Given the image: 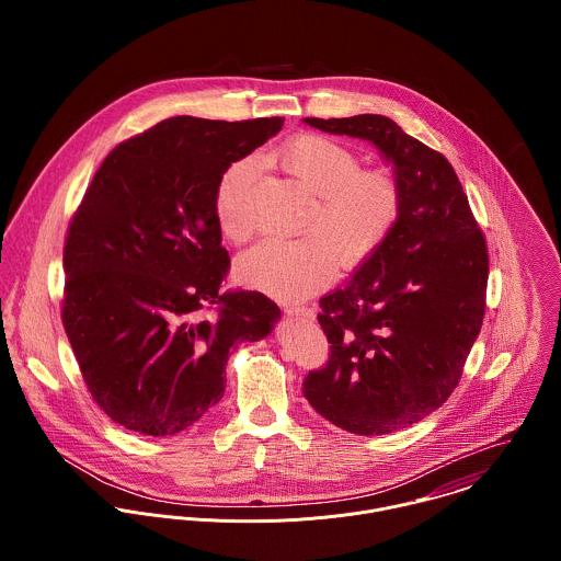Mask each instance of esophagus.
Instances as JSON below:
<instances>
[{
	"label": "esophagus",
	"mask_w": 561,
	"mask_h": 561,
	"mask_svg": "<svg viewBox=\"0 0 561 561\" xmlns=\"http://www.w3.org/2000/svg\"><path fill=\"white\" fill-rule=\"evenodd\" d=\"M285 311H287L289 316H300V318H305V320H316V313H313V309H307V307L287 305V307H285Z\"/></svg>",
	"instance_id": "34e87169"
}]
</instances>
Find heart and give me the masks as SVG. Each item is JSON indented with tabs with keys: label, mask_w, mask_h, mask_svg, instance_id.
<instances>
[{
	"label": "heart",
	"mask_w": 561,
	"mask_h": 561,
	"mask_svg": "<svg viewBox=\"0 0 561 561\" xmlns=\"http://www.w3.org/2000/svg\"><path fill=\"white\" fill-rule=\"evenodd\" d=\"M272 161L313 198L300 222V240H265L241 254L238 274L245 285L280 300L316 294L339 270H356L369 261L396 231L403 194L393 174L363 170L345 145L305 134L280 145ZM252 161H233L220 174L214 211L220 233L233 243L252 236Z\"/></svg>",
	"instance_id": "heart-1"
}]
</instances>
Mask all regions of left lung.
Returning <instances> with one entry per match:
<instances>
[{
    "label": "left lung",
    "instance_id": "8db88e82",
    "mask_svg": "<svg viewBox=\"0 0 561 561\" xmlns=\"http://www.w3.org/2000/svg\"><path fill=\"white\" fill-rule=\"evenodd\" d=\"M305 123L376 145L403 194L391 238L321 298L330 358L302 382L305 398L336 427L391 434L458 387L485 313L488 248L454 165L396 121L358 114Z\"/></svg>",
    "mask_w": 561,
    "mask_h": 561
}]
</instances>
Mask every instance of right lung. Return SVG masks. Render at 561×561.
<instances>
[{
  "label": "right lung",
  "instance_id": "obj_1",
  "mask_svg": "<svg viewBox=\"0 0 561 561\" xmlns=\"http://www.w3.org/2000/svg\"><path fill=\"white\" fill-rule=\"evenodd\" d=\"M283 121L172 116L94 172L65 241L62 323L114 423L147 436L190 427L222 400L233 343L267 336L280 318L259 291L220 289L231 259L214 194Z\"/></svg>",
  "mask_w": 561,
  "mask_h": 561
}]
</instances>
